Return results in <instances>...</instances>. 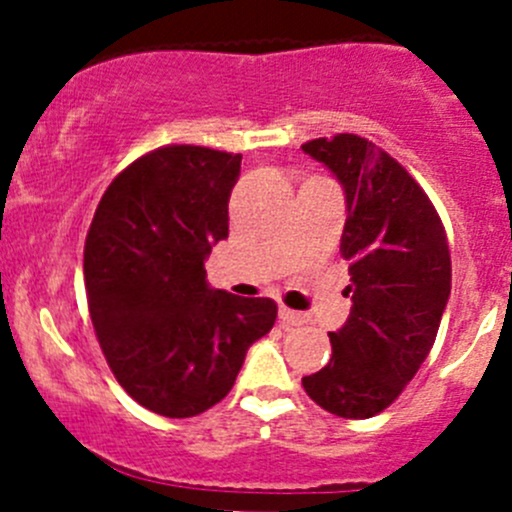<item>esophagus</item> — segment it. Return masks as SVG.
<instances>
[{
    "label": "esophagus",
    "instance_id": "1",
    "mask_svg": "<svg viewBox=\"0 0 512 512\" xmlns=\"http://www.w3.org/2000/svg\"><path fill=\"white\" fill-rule=\"evenodd\" d=\"M280 322L285 324V327H299V324H304V314L294 312V309L289 307H280Z\"/></svg>",
    "mask_w": 512,
    "mask_h": 512
}]
</instances>
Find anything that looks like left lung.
<instances>
[{"label": "left lung", "instance_id": "8db88e82", "mask_svg": "<svg viewBox=\"0 0 512 512\" xmlns=\"http://www.w3.org/2000/svg\"><path fill=\"white\" fill-rule=\"evenodd\" d=\"M302 151L347 195L342 257L352 275V312L329 332L332 359L302 386L329 414L369 418L399 399L436 342L451 297L446 230L404 165L366 138H314Z\"/></svg>", "mask_w": 512, "mask_h": 512}]
</instances>
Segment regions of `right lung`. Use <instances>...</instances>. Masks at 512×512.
<instances>
[{"instance_id": "1", "label": "right lung", "mask_w": 512, "mask_h": 512, "mask_svg": "<svg viewBox=\"0 0 512 512\" xmlns=\"http://www.w3.org/2000/svg\"><path fill=\"white\" fill-rule=\"evenodd\" d=\"M240 153L165 146L103 193L84 247L98 344L118 384L148 411L198 416L223 401L247 349L277 319L267 297L213 289L205 260L227 237Z\"/></svg>"}]
</instances>
